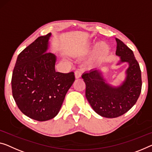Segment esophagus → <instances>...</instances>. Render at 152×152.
I'll return each instance as SVG.
<instances>
[{"label": "esophagus", "instance_id": "obj_1", "mask_svg": "<svg viewBox=\"0 0 152 152\" xmlns=\"http://www.w3.org/2000/svg\"><path fill=\"white\" fill-rule=\"evenodd\" d=\"M81 76V70H77L75 72V77L76 79H79L80 78Z\"/></svg>", "mask_w": 152, "mask_h": 152}]
</instances>
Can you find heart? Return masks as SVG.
<instances>
[{
  "mask_svg": "<svg viewBox=\"0 0 152 152\" xmlns=\"http://www.w3.org/2000/svg\"><path fill=\"white\" fill-rule=\"evenodd\" d=\"M101 47H102V48L103 49V50H104V51H107V48L106 46H104V45H101Z\"/></svg>",
  "mask_w": 152,
  "mask_h": 152,
  "instance_id": "b5f03b06",
  "label": "heart"
}]
</instances>
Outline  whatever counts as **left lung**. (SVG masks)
I'll return each instance as SVG.
<instances>
[{"mask_svg":"<svg viewBox=\"0 0 152 152\" xmlns=\"http://www.w3.org/2000/svg\"><path fill=\"white\" fill-rule=\"evenodd\" d=\"M115 54L120 57L116 66L127 63L125 77L118 86L107 82L100 69L85 72L82 78L86 83V96L96 113L107 118L122 115L134 105L141 94V72L132 51L116 39Z\"/></svg>","mask_w":152,"mask_h":152,"instance_id":"obj_1","label":"left lung"}]
</instances>
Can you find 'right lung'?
Returning <instances> with one entry per match:
<instances>
[{"label":"right lung","mask_w":152,"mask_h":152,"mask_svg":"<svg viewBox=\"0 0 152 152\" xmlns=\"http://www.w3.org/2000/svg\"><path fill=\"white\" fill-rule=\"evenodd\" d=\"M52 33L37 38L18 55L11 87L20 110L28 118L43 122L58 115L75 81L73 72H56L57 58L48 52Z\"/></svg>","instance_id":"obj_1"}]
</instances>
